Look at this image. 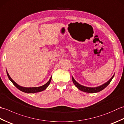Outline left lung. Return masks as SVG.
I'll return each mask as SVG.
<instances>
[{"instance_id": "8db88e82", "label": "left lung", "mask_w": 124, "mask_h": 124, "mask_svg": "<svg viewBox=\"0 0 124 124\" xmlns=\"http://www.w3.org/2000/svg\"><path fill=\"white\" fill-rule=\"evenodd\" d=\"M114 75L112 76V77L111 78V79L108 81L107 83H104L103 85L98 86V87H86V86H84L80 85L79 83H78L77 81H76L75 79L73 78V77L72 76V80L73 84H75V85L79 89V90L84 92H86V93H97V92H99L100 91H101L103 89H104L106 87L109 85L110 83L111 82V81L112 80V78H114Z\"/></svg>"}]
</instances>
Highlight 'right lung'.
<instances>
[{"label": "right lung", "mask_w": 124, "mask_h": 124, "mask_svg": "<svg viewBox=\"0 0 124 124\" xmlns=\"http://www.w3.org/2000/svg\"><path fill=\"white\" fill-rule=\"evenodd\" d=\"M6 72H7V75L9 79L11 81V82L13 84V85H14L16 87L18 88L21 91L24 92V93H38V92H40L45 90V89H46L47 87L48 86L52 80V77H51V78L49 79V80L48 82L41 86L36 87H24L18 85L17 83H16L15 81L11 78V77H10L7 71Z\"/></svg>", "instance_id": "obj_1"}]
</instances>
